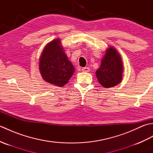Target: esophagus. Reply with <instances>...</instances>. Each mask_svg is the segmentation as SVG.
<instances>
[{"label":"esophagus","mask_w":153,"mask_h":153,"mask_svg":"<svg viewBox=\"0 0 153 153\" xmlns=\"http://www.w3.org/2000/svg\"><path fill=\"white\" fill-rule=\"evenodd\" d=\"M82 70V71H83V72H89V71H90V69L88 67H85V68H83Z\"/></svg>","instance_id":"obj_1"}]
</instances>
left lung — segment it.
<instances>
[{"label":"left lung","mask_w":153,"mask_h":153,"mask_svg":"<svg viewBox=\"0 0 153 153\" xmlns=\"http://www.w3.org/2000/svg\"><path fill=\"white\" fill-rule=\"evenodd\" d=\"M123 64L120 54L114 48H107L101 64L96 71L98 81L105 88L114 87L122 79Z\"/></svg>","instance_id":"8db88e82"}]
</instances>
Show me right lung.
I'll use <instances>...</instances> for the list:
<instances>
[{
	"label": "right lung",
	"mask_w": 153,
	"mask_h": 153,
	"mask_svg": "<svg viewBox=\"0 0 153 153\" xmlns=\"http://www.w3.org/2000/svg\"><path fill=\"white\" fill-rule=\"evenodd\" d=\"M74 70L59 39L45 46L39 60V71L45 81L52 85L63 87L72 76Z\"/></svg>",
	"instance_id": "add662e5"
}]
</instances>
